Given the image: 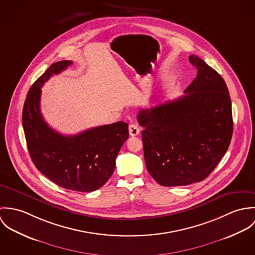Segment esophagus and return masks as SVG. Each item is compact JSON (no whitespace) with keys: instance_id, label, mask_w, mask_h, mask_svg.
I'll return each mask as SVG.
<instances>
[{"instance_id":"34e87169","label":"esophagus","mask_w":255,"mask_h":255,"mask_svg":"<svg viewBox=\"0 0 255 255\" xmlns=\"http://www.w3.org/2000/svg\"><path fill=\"white\" fill-rule=\"evenodd\" d=\"M128 131H129V135H130V136H136V135L139 133L140 129H139V128L137 127V125H135V124H130L129 127H128Z\"/></svg>"}]
</instances>
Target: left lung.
Wrapping results in <instances>:
<instances>
[{
    "mask_svg": "<svg viewBox=\"0 0 255 255\" xmlns=\"http://www.w3.org/2000/svg\"><path fill=\"white\" fill-rule=\"evenodd\" d=\"M196 77L181 98L142 109L146 168L163 186L187 185L207 178L227 152L233 135L232 102L227 84L195 55Z\"/></svg>",
    "mask_w": 255,
    "mask_h": 255,
    "instance_id": "left-lung-1",
    "label": "left lung"
}]
</instances>
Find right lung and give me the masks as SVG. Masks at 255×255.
<instances>
[{"label": "right lung", "instance_id": "right-lung-1", "mask_svg": "<svg viewBox=\"0 0 255 255\" xmlns=\"http://www.w3.org/2000/svg\"><path fill=\"white\" fill-rule=\"evenodd\" d=\"M72 64L54 63L32 84L23 106L22 126L37 169L64 188L89 192L103 186L112 176L117 155L128 138V126L121 121L75 135H63L48 126L40 111L41 87Z\"/></svg>", "mask_w": 255, "mask_h": 255}]
</instances>
